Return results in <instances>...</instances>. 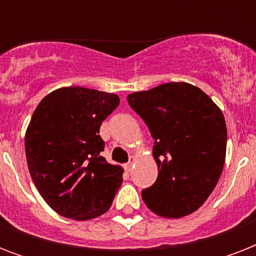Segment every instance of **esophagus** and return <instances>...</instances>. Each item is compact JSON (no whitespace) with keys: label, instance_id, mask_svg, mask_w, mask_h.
I'll use <instances>...</instances> for the list:
<instances>
[{"label":"esophagus","instance_id":"34e87169","mask_svg":"<svg viewBox=\"0 0 256 256\" xmlns=\"http://www.w3.org/2000/svg\"><path fill=\"white\" fill-rule=\"evenodd\" d=\"M134 162H136V158L134 156H130L128 158V162L126 164H124V170L126 171H130L132 168V164H134Z\"/></svg>","mask_w":256,"mask_h":256}]
</instances>
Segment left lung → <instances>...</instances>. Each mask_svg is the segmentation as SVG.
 Masks as SVG:
<instances>
[{
	"label": "left lung",
	"instance_id": "obj_1",
	"mask_svg": "<svg viewBox=\"0 0 256 256\" xmlns=\"http://www.w3.org/2000/svg\"><path fill=\"white\" fill-rule=\"evenodd\" d=\"M154 138L158 178L142 190L146 206L164 218L198 210L210 196L226 160L227 128L220 108L186 82H170L128 96Z\"/></svg>",
	"mask_w": 256,
	"mask_h": 256
}]
</instances>
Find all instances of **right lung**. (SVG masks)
Listing matches in <instances>:
<instances>
[{
  "instance_id": "add662e5",
  "label": "right lung",
  "mask_w": 256,
  "mask_h": 256,
  "mask_svg": "<svg viewBox=\"0 0 256 256\" xmlns=\"http://www.w3.org/2000/svg\"><path fill=\"white\" fill-rule=\"evenodd\" d=\"M118 104L116 94L69 86L34 110L25 136L28 168L42 198L65 218L104 214L124 180V168L100 156V124Z\"/></svg>"
}]
</instances>
